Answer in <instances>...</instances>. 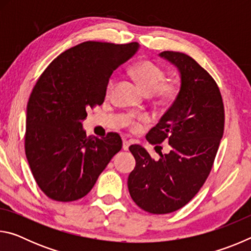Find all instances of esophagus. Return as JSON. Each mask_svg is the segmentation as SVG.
<instances>
[{
  "instance_id": "34e87169",
  "label": "esophagus",
  "mask_w": 251,
  "mask_h": 251,
  "mask_svg": "<svg viewBox=\"0 0 251 251\" xmlns=\"http://www.w3.org/2000/svg\"><path fill=\"white\" fill-rule=\"evenodd\" d=\"M129 145H130L129 141H127V139H124V141H123V150L124 151H128Z\"/></svg>"
}]
</instances>
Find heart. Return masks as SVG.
<instances>
[{"label":"heart","mask_w":251,"mask_h":251,"mask_svg":"<svg viewBox=\"0 0 251 251\" xmlns=\"http://www.w3.org/2000/svg\"><path fill=\"white\" fill-rule=\"evenodd\" d=\"M130 73L147 95L154 94L160 101H165V103H168V101H172L176 99L178 94L177 84L173 82H164L165 78H166V73L155 63L151 61L139 62L131 67ZM115 86L116 77L112 76L107 83V87H106V95H112ZM147 117L143 115L126 116V124L134 130L138 129L143 124L147 123Z\"/></svg>","instance_id":"b5f03b06"}]
</instances>
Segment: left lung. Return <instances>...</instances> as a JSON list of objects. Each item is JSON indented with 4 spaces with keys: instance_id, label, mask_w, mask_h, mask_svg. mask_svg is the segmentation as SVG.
I'll return each mask as SVG.
<instances>
[{
    "instance_id": "obj_1",
    "label": "left lung",
    "mask_w": 251,
    "mask_h": 251,
    "mask_svg": "<svg viewBox=\"0 0 251 251\" xmlns=\"http://www.w3.org/2000/svg\"><path fill=\"white\" fill-rule=\"evenodd\" d=\"M159 56L179 71L180 90L146 138L152 145L166 141L171 150L159 151L155 160L141 145H130L136 166L127 181L136 205L156 215L180 209L199 192L211 171L225 126L222 94L210 74L184 53L165 50Z\"/></svg>"
}]
</instances>
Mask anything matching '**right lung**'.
<instances>
[{"label": "right lung", "instance_id": "right-lung-1", "mask_svg": "<svg viewBox=\"0 0 251 251\" xmlns=\"http://www.w3.org/2000/svg\"><path fill=\"white\" fill-rule=\"evenodd\" d=\"M138 46L84 42L58 55L37 79L26 108L25 154L49 198L67 202L86 196L122 150L117 133L86 136L82 122L86 109L104 103L110 75Z\"/></svg>", "mask_w": 251, "mask_h": 251}]
</instances>
